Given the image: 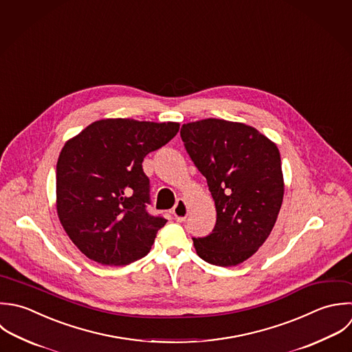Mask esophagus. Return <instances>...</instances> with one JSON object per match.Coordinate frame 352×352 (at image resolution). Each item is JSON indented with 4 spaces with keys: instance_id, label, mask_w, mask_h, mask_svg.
<instances>
[{
    "instance_id": "1",
    "label": "esophagus",
    "mask_w": 352,
    "mask_h": 352,
    "mask_svg": "<svg viewBox=\"0 0 352 352\" xmlns=\"http://www.w3.org/2000/svg\"><path fill=\"white\" fill-rule=\"evenodd\" d=\"M188 214H189V204H188V201L184 200V199H179L177 201L174 210H173V215L175 217V219L178 222H182V221L186 219Z\"/></svg>"
}]
</instances>
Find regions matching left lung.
Listing matches in <instances>:
<instances>
[{"label": "left lung", "mask_w": 352, "mask_h": 352, "mask_svg": "<svg viewBox=\"0 0 352 352\" xmlns=\"http://www.w3.org/2000/svg\"><path fill=\"white\" fill-rule=\"evenodd\" d=\"M181 137L207 178L217 208L212 233L193 239L197 255L215 266H237L267 240L284 199L277 145L255 127L225 119L182 124Z\"/></svg>", "instance_id": "obj_1"}]
</instances>
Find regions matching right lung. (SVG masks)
<instances>
[{
	"instance_id": "right-lung-1",
	"label": "right lung",
	"mask_w": 352,
	"mask_h": 352,
	"mask_svg": "<svg viewBox=\"0 0 352 352\" xmlns=\"http://www.w3.org/2000/svg\"><path fill=\"white\" fill-rule=\"evenodd\" d=\"M177 122L108 118L65 141L56 167V210L89 259L123 266L145 256L167 219L145 210L144 157L177 135Z\"/></svg>"
}]
</instances>
